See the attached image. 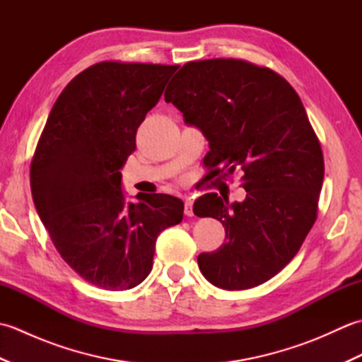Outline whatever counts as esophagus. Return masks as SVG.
Returning a JSON list of instances; mask_svg holds the SVG:
<instances>
[{
    "instance_id": "1",
    "label": "esophagus",
    "mask_w": 362,
    "mask_h": 362,
    "mask_svg": "<svg viewBox=\"0 0 362 362\" xmlns=\"http://www.w3.org/2000/svg\"><path fill=\"white\" fill-rule=\"evenodd\" d=\"M185 214H187V216L188 218H191V216H193V199H191V197H185Z\"/></svg>"
}]
</instances>
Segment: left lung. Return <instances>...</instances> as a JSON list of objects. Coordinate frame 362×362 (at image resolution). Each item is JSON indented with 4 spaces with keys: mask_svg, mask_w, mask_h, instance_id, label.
<instances>
[{
    "mask_svg": "<svg viewBox=\"0 0 362 362\" xmlns=\"http://www.w3.org/2000/svg\"><path fill=\"white\" fill-rule=\"evenodd\" d=\"M165 101L209 141L205 165L230 175L244 171L245 199L216 193L194 202L199 218L226 228L216 252L197 264L211 284L249 289L272 279L296 257L317 216L324 156L296 90L280 74L238 59L188 62Z\"/></svg>",
    "mask_w": 362,
    "mask_h": 362,
    "instance_id": "8db88e82",
    "label": "left lung"
}]
</instances>
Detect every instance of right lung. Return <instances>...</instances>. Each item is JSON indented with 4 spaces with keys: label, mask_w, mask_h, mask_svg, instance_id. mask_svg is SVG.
Listing matches in <instances>:
<instances>
[{
    "label": "right lung",
    "mask_w": 362,
    "mask_h": 362,
    "mask_svg": "<svg viewBox=\"0 0 362 362\" xmlns=\"http://www.w3.org/2000/svg\"><path fill=\"white\" fill-rule=\"evenodd\" d=\"M179 65L101 62L79 73L54 103L30 163L35 210L66 264L109 291L140 284L158 235L183 219V202L136 194L121 169L136 129Z\"/></svg>",
    "instance_id": "1"
}]
</instances>
